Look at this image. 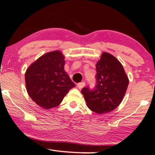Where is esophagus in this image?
I'll use <instances>...</instances> for the list:
<instances>
[{"instance_id":"esophagus-1","label":"esophagus","mask_w":155,"mask_h":155,"mask_svg":"<svg viewBox=\"0 0 155 155\" xmlns=\"http://www.w3.org/2000/svg\"><path fill=\"white\" fill-rule=\"evenodd\" d=\"M84 85H85V82L82 81V82H80V83L78 84L77 87H78V88H79V89H82L84 87Z\"/></svg>"}]
</instances>
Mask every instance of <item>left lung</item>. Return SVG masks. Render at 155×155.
I'll return each instance as SVG.
<instances>
[{
  "label": "left lung",
  "instance_id": "obj_1",
  "mask_svg": "<svg viewBox=\"0 0 155 155\" xmlns=\"http://www.w3.org/2000/svg\"><path fill=\"white\" fill-rule=\"evenodd\" d=\"M96 85L92 90L83 88L87 106L97 114L114 110L123 99L129 80L120 62L113 55L104 52L96 64Z\"/></svg>",
  "mask_w": 155,
  "mask_h": 155
}]
</instances>
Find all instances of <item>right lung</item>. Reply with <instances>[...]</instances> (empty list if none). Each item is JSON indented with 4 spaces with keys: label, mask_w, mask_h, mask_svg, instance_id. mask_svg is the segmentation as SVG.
Here are the masks:
<instances>
[{
    "label": "right lung",
    "mask_w": 155,
    "mask_h": 155,
    "mask_svg": "<svg viewBox=\"0 0 155 155\" xmlns=\"http://www.w3.org/2000/svg\"><path fill=\"white\" fill-rule=\"evenodd\" d=\"M65 58L60 51L48 52L32 63L25 75L27 92L44 109L58 106L75 84L64 70Z\"/></svg>",
    "instance_id": "1"
}]
</instances>
